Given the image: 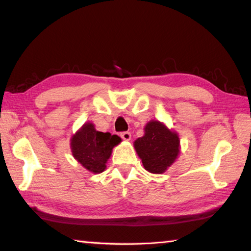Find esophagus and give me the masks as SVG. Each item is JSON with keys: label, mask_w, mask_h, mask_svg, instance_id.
Masks as SVG:
<instances>
[{"label": "esophagus", "mask_w": 251, "mask_h": 251, "mask_svg": "<svg viewBox=\"0 0 251 251\" xmlns=\"http://www.w3.org/2000/svg\"><path fill=\"white\" fill-rule=\"evenodd\" d=\"M121 137L124 139V141H130L131 138V135L129 131H122L121 133Z\"/></svg>", "instance_id": "34e87169"}]
</instances>
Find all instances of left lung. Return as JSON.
Listing matches in <instances>:
<instances>
[{"instance_id": "left-lung-1", "label": "left lung", "mask_w": 251, "mask_h": 251, "mask_svg": "<svg viewBox=\"0 0 251 251\" xmlns=\"http://www.w3.org/2000/svg\"><path fill=\"white\" fill-rule=\"evenodd\" d=\"M134 145L144 167L152 174L164 173L179 152L178 135L157 121L148 123L145 135L136 139Z\"/></svg>"}]
</instances>
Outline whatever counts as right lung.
<instances>
[{
  "label": "right lung",
  "mask_w": 251,
  "mask_h": 251,
  "mask_svg": "<svg viewBox=\"0 0 251 251\" xmlns=\"http://www.w3.org/2000/svg\"><path fill=\"white\" fill-rule=\"evenodd\" d=\"M122 139L117 135L97 131L91 123L85 124L82 129L72 138V151L75 159L92 173L100 174L106 168V161L112 150Z\"/></svg>",
  "instance_id": "right-lung-1"
}]
</instances>
